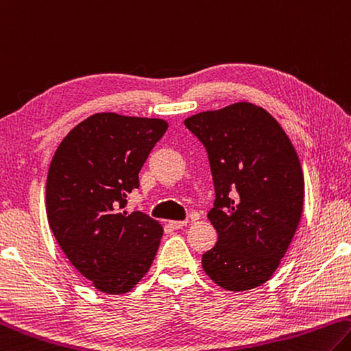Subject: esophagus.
Returning a JSON list of instances; mask_svg holds the SVG:
<instances>
[{
    "label": "esophagus",
    "instance_id": "obj_1",
    "mask_svg": "<svg viewBox=\"0 0 351 351\" xmlns=\"http://www.w3.org/2000/svg\"><path fill=\"white\" fill-rule=\"evenodd\" d=\"M169 226L171 228H175V230H178V228H182L184 226H187V221H169Z\"/></svg>",
    "mask_w": 351,
    "mask_h": 351
}]
</instances>
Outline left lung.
<instances>
[{"instance_id": "8db88e82", "label": "left lung", "mask_w": 351, "mask_h": 351, "mask_svg": "<svg viewBox=\"0 0 351 351\" xmlns=\"http://www.w3.org/2000/svg\"><path fill=\"white\" fill-rule=\"evenodd\" d=\"M207 150L215 202L207 218L218 242L202 254L215 284L245 291L269 281L295 237L304 175L295 147L271 114L252 103L184 121Z\"/></svg>"}]
</instances>
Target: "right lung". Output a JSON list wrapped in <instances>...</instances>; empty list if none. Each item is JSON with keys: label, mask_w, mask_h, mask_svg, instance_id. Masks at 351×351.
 <instances>
[{"label": "right lung", "mask_w": 351, "mask_h": 351, "mask_svg": "<svg viewBox=\"0 0 351 351\" xmlns=\"http://www.w3.org/2000/svg\"><path fill=\"white\" fill-rule=\"evenodd\" d=\"M167 127L158 118L95 113L69 132L50 162V230L75 269L99 291H130L154 263L161 224L124 207Z\"/></svg>", "instance_id": "add662e5"}]
</instances>
